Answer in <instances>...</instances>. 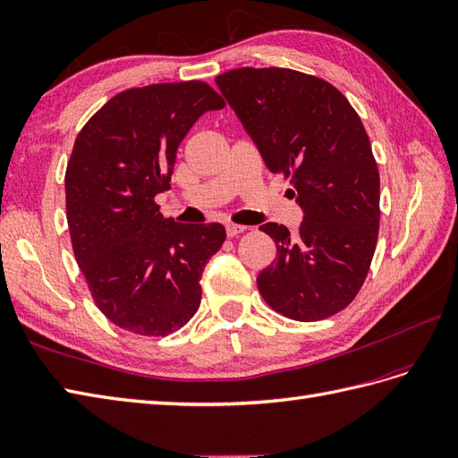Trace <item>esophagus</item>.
Returning <instances> with one entry per match:
<instances>
[{"label":"esophagus","instance_id":"esophagus-1","mask_svg":"<svg viewBox=\"0 0 458 458\" xmlns=\"http://www.w3.org/2000/svg\"><path fill=\"white\" fill-rule=\"evenodd\" d=\"M245 230V226H240V225H226V236L228 238H236V236H240V233H243Z\"/></svg>","mask_w":458,"mask_h":458}]
</instances>
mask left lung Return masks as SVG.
Wrapping results in <instances>:
<instances>
[{
	"label": "left lung",
	"instance_id": "obj_1",
	"mask_svg": "<svg viewBox=\"0 0 458 458\" xmlns=\"http://www.w3.org/2000/svg\"><path fill=\"white\" fill-rule=\"evenodd\" d=\"M215 81L303 210L296 236L276 222L259 228L276 243L257 276L261 296L288 319L331 318L356 298L379 233V170L360 115L331 83L294 69L242 67Z\"/></svg>",
	"mask_w": 458,
	"mask_h": 458
}]
</instances>
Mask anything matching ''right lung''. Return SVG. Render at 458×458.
I'll use <instances>...</instances> for the list:
<instances>
[{
  "instance_id": "right-lung-1",
  "label": "right lung",
  "mask_w": 458,
  "mask_h": 458,
  "mask_svg": "<svg viewBox=\"0 0 458 458\" xmlns=\"http://www.w3.org/2000/svg\"><path fill=\"white\" fill-rule=\"evenodd\" d=\"M225 100L203 81L129 89L75 139L65 172L67 225L98 310L143 336L182 329L201 303L203 268L226 240L218 222L164 218L175 152L205 112Z\"/></svg>"
}]
</instances>
